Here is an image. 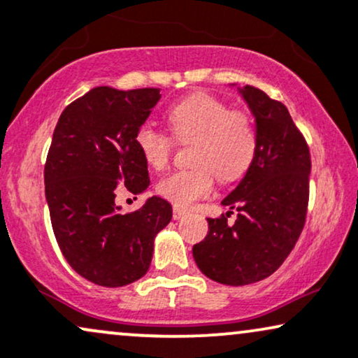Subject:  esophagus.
<instances>
[{"instance_id":"esophagus-1","label":"esophagus","mask_w":358,"mask_h":358,"mask_svg":"<svg viewBox=\"0 0 358 358\" xmlns=\"http://www.w3.org/2000/svg\"><path fill=\"white\" fill-rule=\"evenodd\" d=\"M185 215H187V210H185V208L176 206V205L173 206V220H180Z\"/></svg>"}]
</instances>
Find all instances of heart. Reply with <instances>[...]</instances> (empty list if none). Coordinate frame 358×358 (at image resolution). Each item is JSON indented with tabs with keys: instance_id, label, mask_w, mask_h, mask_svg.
Wrapping results in <instances>:
<instances>
[{
	"instance_id": "b5f03b06",
	"label": "heart",
	"mask_w": 358,
	"mask_h": 358,
	"mask_svg": "<svg viewBox=\"0 0 358 358\" xmlns=\"http://www.w3.org/2000/svg\"><path fill=\"white\" fill-rule=\"evenodd\" d=\"M171 136L153 124H142L135 145L153 170H164L175 150V140L193 142V166L176 170L157 183V193L176 206H189L206 196L215 185L239 180L251 169L259 137L250 115L208 94H193L169 108Z\"/></svg>"
}]
</instances>
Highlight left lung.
Here are the masks:
<instances>
[{"label":"left lung","instance_id":"obj_1","mask_svg":"<svg viewBox=\"0 0 358 358\" xmlns=\"http://www.w3.org/2000/svg\"><path fill=\"white\" fill-rule=\"evenodd\" d=\"M244 101L256 117L259 148L241 183L223 200L238 211L208 218L206 238L193 246L196 266L228 286L266 279L296 246L309 205L310 152L282 102L246 85ZM233 213V211H231Z\"/></svg>","mask_w":358,"mask_h":358}]
</instances>
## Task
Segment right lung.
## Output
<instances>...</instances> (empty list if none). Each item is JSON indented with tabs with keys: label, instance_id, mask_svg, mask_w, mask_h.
I'll use <instances>...</instances> for the list:
<instances>
[{
	"label": "right lung",
	"instance_id": "obj_1",
	"mask_svg": "<svg viewBox=\"0 0 358 358\" xmlns=\"http://www.w3.org/2000/svg\"><path fill=\"white\" fill-rule=\"evenodd\" d=\"M160 89H90L71 102L52 134L44 185L54 236L79 275L120 287L147 274L153 239L171 220V205L152 196L119 213L120 189L140 194L150 185L135 132L160 101Z\"/></svg>",
	"mask_w": 358,
	"mask_h": 358
}]
</instances>
